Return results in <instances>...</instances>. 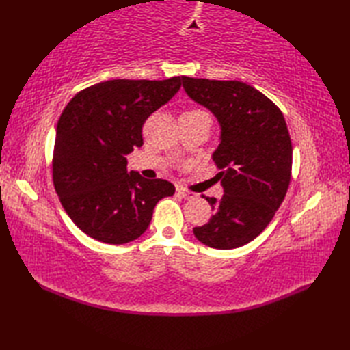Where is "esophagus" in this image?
Here are the masks:
<instances>
[{
	"label": "esophagus",
	"mask_w": 350,
	"mask_h": 350,
	"mask_svg": "<svg viewBox=\"0 0 350 350\" xmlns=\"http://www.w3.org/2000/svg\"><path fill=\"white\" fill-rule=\"evenodd\" d=\"M176 191H177V194H179L180 197H183V198H187V200H192V198H197V194L196 192H192V191H188L187 188L185 187H177L176 188Z\"/></svg>",
	"instance_id": "34e87169"
}]
</instances>
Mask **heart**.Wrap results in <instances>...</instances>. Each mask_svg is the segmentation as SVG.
<instances>
[{"label":"heart","instance_id":"obj_1","mask_svg":"<svg viewBox=\"0 0 350 350\" xmlns=\"http://www.w3.org/2000/svg\"><path fill=\"white\" fill-rule=\"evenodd\" d=\"M197 113H203V111H198V109H192V111H188V113H185V114H197Z\"/></svg>","mask_w":350,"mask_h":350}]
</instances>
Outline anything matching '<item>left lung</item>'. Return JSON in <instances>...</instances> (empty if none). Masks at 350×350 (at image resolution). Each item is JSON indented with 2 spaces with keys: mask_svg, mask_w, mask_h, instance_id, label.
<instances>
[{
  "mask_svg": "<svg viewBox=\"0 0 350 350\" xmlns=\"http://www.w3.org/2000/svg\"><path fill=\"white\" fill-rule=\"evenodd\" d=\"M182 83L189 98L211 109L221 124V143L212 158L224 196L206 197L213 215L192 232L211 248L243 247L267 227L286 197L292 139L284 116L241 81L182 77Z\"/></svg>",
  "mask_w": 350,
  "mask_h": 350,
  "instance_id": "left-lung-1",
  "label": "left lung"
}]
</instances>
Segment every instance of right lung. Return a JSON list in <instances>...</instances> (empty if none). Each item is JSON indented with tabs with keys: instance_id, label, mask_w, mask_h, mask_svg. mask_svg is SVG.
<instances>
[{
	"instance_id": "right-lung-1",
	"label": "right lung",
	"mask_w": 350,
	"mask_h": 350,
	"mask_svg": "<svg viewBox=\"0 0 350 350\" xmlns=\"http://www.w3.org/2000/svg\"><path fill=\"white\" fill-rule=\"evenodd\" d=\"M180 77L111 79L73 96L57 123L52 180L66 213L93 239H138L156 203L174 194L163 179L128 173V156L143 146L147 117L179 92Z\"/></svg>"
}]
</instances>
